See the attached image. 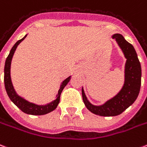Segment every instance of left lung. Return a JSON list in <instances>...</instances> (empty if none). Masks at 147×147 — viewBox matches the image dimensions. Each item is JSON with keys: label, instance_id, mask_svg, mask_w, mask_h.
Segmentation results:
<instances>
[{"label": "left lung", "instance_id": "obj_1", "mask_svg": "<svg viewBox=\"0 0 147 147\" xmlns=\"http://www.w3.org/2000/svg\"><path fill=\"white\" fill-rule=\"evenodd\" d=\"M113 38L116 39L126 59L123 88L113 98L98 106H93L88 102L82 88V99L86 108L92 113L102 116H115L122 113L136 101L140 90L141 65L135 49L119 34H114Z\"/></svg>", "mask_w": 147, "mask_h": 147}]
</instances>
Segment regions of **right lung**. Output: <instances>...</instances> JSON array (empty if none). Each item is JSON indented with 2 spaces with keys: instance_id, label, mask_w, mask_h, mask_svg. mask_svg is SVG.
<instances>
[{
  "instance_id": "add662e5",
  "label": "right lung",
  "mask_w": 147,
  "mask_h": 147,
  "mask_svg": "<svg viewBox=\"0 0 147 147\" xmlns=\"http://www.w3.org/2000/svg\"><path fill=\"white\" fill-rule=\"evenodd\" d=\"M27 35L23 38L21 40H19L14 44V45L13 48L11 49L10 53H9L7 58L6 59L5 61V65H4V86H5V89L7 95H8L9 98L11 99L22 112H24V113L30 114V115H34V116H41V115H45L53 111L54 109H55L56 107L58 106L59 103V101H60V96L62 90L65 87V86L68 84V82L70 80L71 76H69V78H67L65 80H64L61 84L60 88H59V92L57 95V98L55 100H54L53 102H51L50 103L47 104L45 106H38V105H35L34 103H31L28 101H26L24 98H22L19 96L17 95L14 89V87L12 86L11 83V59L12 57L14 55V53L15 50H16L17 47L18 45L19 44L21 43V41H23Z\"/></svg>"
}]
</instances>
